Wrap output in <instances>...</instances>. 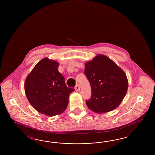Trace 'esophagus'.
I'll list each match as a JSON object with an SVG mask.
<instances>
[{
    "mask_svg": "<svg viewBox=\"0 0 155 155\" xmlns=\"http://www.w3.org/2000/svg\"><path fill=\"white\" fill-rule=\"evenodd\" d=\"M75 90L76 91H80V86L79 84H76L75 86Z\"/></svg>",
    "mask_w": 155,
    "mask_h": 155,
    "instance_id": "34e87169",
    "label": "esophagus"
}]
</instances>
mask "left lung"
<instances>
[{
	"instance_id": "left-lung-1",
	"label": "left lung",
	"mask_w": 155,
	"mask_h": 155,
	"mask_svg": "<svg viewBox=\"0 0 155 155\" xmlns=\"http://www.w3.org/2000/svg\"><path fill=\"white\" fill-rule=\"evenodd\" d=\"M84 73L91 89V98L86 101L89 108L103 113L117 108L128 89L124 72L108 57L99 54L85 63Z\"/></svg>"
}]
</instances>
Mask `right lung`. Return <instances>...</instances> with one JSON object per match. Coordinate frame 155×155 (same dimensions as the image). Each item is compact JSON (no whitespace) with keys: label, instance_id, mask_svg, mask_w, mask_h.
I'll use <instances>...</instances> for the list:
<instances>
[{"label":"right lung","instance_id":"obj_1","mask_svg":"<svg viewBox=\"0 0 155 155\" xmlns=\"http://www.w3.org/2000/svg\"><path fill=\"white\" fill-rule=\"evenodd\" d=\"M58 63L44 58L27 76L25 93L31 104L39 113L53 117L64 111L69 94L74 89L67 87L58 71Z\"/></svg>","mask_w":155,"mask_h":155}]
</instances>
